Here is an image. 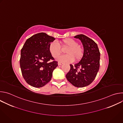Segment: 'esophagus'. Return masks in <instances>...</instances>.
Masks as SVG:
<instances>
[{"instance_id": "obj_1", "label": "esophagus", "mask_w": 123, "mask_h": 123, "mask_svg": "<svg viewBox=\"0 0 123 123\" xmlns=\"http://www.w3.org/2000/svg\"><path fill=\"white\" fill-rule=\"evenodd\" d=\"M62 64H63V63H62V62H58V66H60V65H62Z\"/></svg>"}]
</instances>
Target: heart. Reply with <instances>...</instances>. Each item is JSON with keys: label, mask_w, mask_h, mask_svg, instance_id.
Masks as SVG:
<instances>
[{"label": "heart", "mask_w": 123, "mask_h": 123, "mask_svg": "<svg viewBox=\"0 0 123 123\" xmlns=\"http://www.w3.org/2000/svg\"><path fill=\"white\" fill-rule=\"evenodd\" d=\"M63 49L67 48L65 50L67 55L60 56L58 60L63 62H72L74 60L80 61L83 56V50L79 43L72 38H66L61 41ZM49 50L50 55L54 58L58 57L62 53V49L60 45L56 42H51L49 46Z\"/></svg>", "instance_id": "obj_1"}]
</instances>
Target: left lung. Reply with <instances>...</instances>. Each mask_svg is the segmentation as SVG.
<instances>
[{
    "label": "left lung",
    "instance_id": "1",
    "mask_svg": "<svg viewBox=\"0 0 123 123\" xmlns=\"http://www.w3.org/2000/svg\"><path fill=\"white\" fill-rule=\"evenodd\" d=\"M74 38L79 39L83 45L84 54L81 60L74 66L66 74L67 80L74 86L82 87L91 84L95 78L100 67V53L97 44L84 34Z\"/></svg>",
    "mask_w": 123,
    "mask_h": 123
}]
</instances>
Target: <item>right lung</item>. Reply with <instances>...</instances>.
I'll return each instance as SVG.
<instances>
[{"label": "right lung", "mask_w": 123, "mask_h": 123, "mask_svg": "<svg viewBox=\"0 0 123 123\" xmlns=\"http://www.w3.org/2000/svg\"><path fill=\"white\" fill-rule=\"evenodd\" d=\"M54 37L40 32L28 38L21 50L20 66L26 82L35 87H40L51 79L58 62L49 53V44Z\"/></svg>", "instance_id": "1"}]
</instances>
